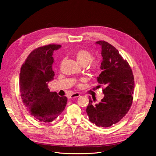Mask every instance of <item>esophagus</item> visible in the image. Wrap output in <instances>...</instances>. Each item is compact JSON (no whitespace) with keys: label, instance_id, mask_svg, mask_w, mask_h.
Masks as SVG:
<instances>
[{"label":"esophagus","instance_id":"1","mask_svg":"<svg viewBox=\"0 0 156 156\" xmlns=\"http://www.w3.org/2000/svg\"><path fill=\"white\" fill-rule=\"evenodd\" d=\"M80 96V94L79 93H74V94H72L71 95H70L69 96V99H73V98H75L77 97H79Z\"/></svg>","mask_w":156,"mask_h":156}]
</instances>
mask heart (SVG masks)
Masks as SVG:
<instances>
[{"label": "heart", "mask_w": 156, "mask_h": 156, "mask_svg": "<svg viewBox=\"0 0 156 156\" xmlns=\"http://www.w3.org/2000/svg\"><path fill=\"white\" fill-rule=\"evenodd\" d=\"M75 57L77 62L82 66H86L89 63V69L92 71H96L99 67V62L96 60H92L93 59V55L87 50H78L75 54ZM78 86L80 87L81 84H78Z\"/></svg>", "instance_id": "obj_1"}]
</instances>
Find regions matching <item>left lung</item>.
<instances>
[{
	"label": "left lung",
	"mask_w": 156,
	"mask_h": 156,
	"mask_svg": "<svg viewBox=\"0 0 156 156\" xmlns=\"http://www.w3.org/2000/svg\"><path fill=\"white\" fill-rule=\"evenodd\" d=\"M101 46V73L97 77L104 96L95 104L96 98H89L86 112L89 121L98 126L108 127L124 117L132 105L134 79L126 60L115 47L105 41H98Z\"/></svg>",
	"instance_id": "obj_1"
}]
</instances>
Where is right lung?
Here are the masks:
<instances>
[{"label":"right lung","instance_id":"1","mask_svg":"<svg viewBox=\"0 0 156 156\" xmlns=\"http://www.w3.org/2000/svg\"><path fill=\"white\" fill-rule=\"evenodd\" d=\"M62 47L48 44L32 51L21 67L19 89L22 102L32 116L42 123L55 119L64 110L67 98L51 92L48 84L54 79L53 52Z\"/></svg>","mask_w":156,"mask_h":156}]
</instances>
